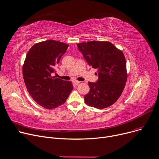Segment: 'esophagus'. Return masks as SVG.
I'll return each mask as SVG.
<instances>
[{"label":"esophagus","mask_w":159,"mask_h":159,"mask_svg":"<svg viewBox=\"0 0 159 159\" xmlns=\"http://www.w3.org/2000/svg\"><path fill=\"white\" fill-rule=\"evenodd\" d=\"M80 81H76V80L74 81V85H78L80 84Z\"/></svg>","instance_id":"1"}]
</instances>
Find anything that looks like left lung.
<instances>
[{
    "mask_svg": "<svg viewBox=\"0 0 159 159\" xmlns=\"http://www.w3.org/2000/svg\"><path fill=\"white\" fill-rule=\"evenodd\" d=\"M77 47L89 65L98 71L97 81L89 82L90 91L84 96L85 103L96 109L111 106L122 94L126 84L123 52L108 41H89L78 43Z\"/></svg>",
    "mask_w": 159,
    "mask_h": 159,
    "instance_id": "8db88e82",
    "label": "left lung"
}]
</instances>
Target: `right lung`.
<instances>
[{"label": "right lung", "instance_id": "right-lung-1", "mask_svg": "<svg viewBox=\"0 0 159 159\" xmlns=\"http://www.w3.org/2000/svg\"><path fill=\"white\" fill-rule=\"evenodd\" d=\"M69 44L48 40L35 44L27 53L22 67L26 89L34 101L46 109L63 104L73 89L72 83L52 76Z\"/></svg>", "mask_w": 159, "mask_h": 159}]
</instances>
